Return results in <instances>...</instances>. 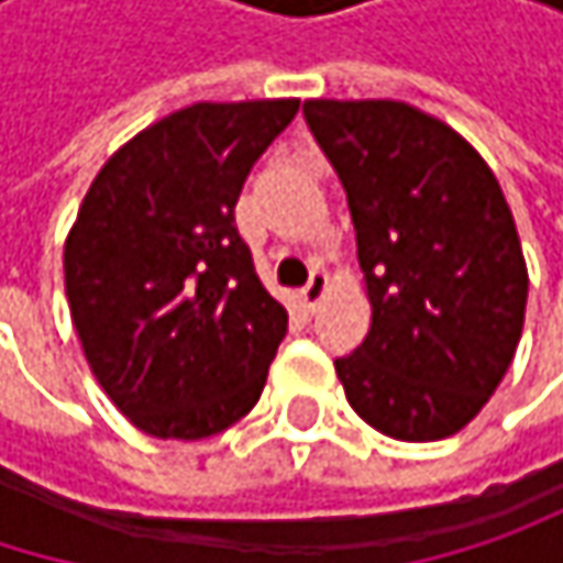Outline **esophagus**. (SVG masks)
<instances>
[{"label": "esophagus", "mask_w": 563, "mask_h": 563, "mask_svg": "<svg viewBox=\"0 0 563 563\" xmlns=\"http://www.w3.org/2000/svg\"><path fill=\"white\" fill-rule=\"evenodd\" d=\"M329 296V277H325V271H316L309 283L299 289V299H302V306H306V312H316L319 306H322V299Z\"/></svg>", "instance_id": "1"}]
</instances>
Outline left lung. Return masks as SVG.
<instances>
[{"instance_id": "1", "label": "left lung", "mask_w": 563, "mask_h": 563, "mask_svg": "<svg viewBox=\"0 0 563 563\" xmlns=\"http://www.w3.org/2000/svg\"><path fill=\"white\" fill-rule=\"evenodd\" d=\"M355 224L372 325L335 362L352 410L378 433H460L515 358L528 267L486 159L404 100H306Z\"/></svg>"}]
</instances>
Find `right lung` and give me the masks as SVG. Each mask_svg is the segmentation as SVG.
<instances>
[{"label":"right lung","mask_w":563,"mask_h":563,"mask_svg":"<svg viewBox=\"0 0 563 563\" xmlns=\"http://www.w3.org/2000/svg\"><path fill=\"white\" fill-rule=\"evenodd\" d=\"M299 100L191 103L93 175L64 241V292L84 358L150 437L201 440L264 391L286 309L234 228L251 166Z\"/></svg>","instance_id":"1"}]
</instances>
